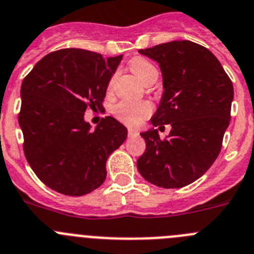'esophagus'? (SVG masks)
I'll use <instances>...</instances> for the list:
<instances>
[{
  "label": "esophagus",
  "mask_w": 254,
  "mask_h": 254,
  "mask_svg": "<svg viewBox=\"0 0 254 254\" xmlns=\"http://www.w3.org/2000/svg\"><path fill=\"white\" fill-rule=\"evenodd\" d=\"M127 135L129 136H136L139 135V131L135 129H127Z\"/></svg>",
  "instance_id": "esophagus-1"
}]
</instances>
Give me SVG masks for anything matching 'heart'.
<instances>
[{
    "label": "heart",
    "instance_id": "1",
    "mask_svg": "<svg viewBox=\"0 0 254 254\" xmlns=\"http://www.w3.org/2000/svg\"><path fill=\"white\" fill-rule=\"evenodd\" d=\"M129 67L131 72L138 77L139 79L145 83L152 78L158 77V70L154 67L153 63H150L148 59L134 58L129 63ZM114 83V77L109 82V90ZM153 113V105L149 101H131V100H123L118 102L113 107V114L119 122L127 127H139L145 119L149 118Z\"/></svg>",
    "mask_w": 254,
    "mask_h": 254
}]
</instances>
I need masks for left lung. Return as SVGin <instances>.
<instances>
[{"label": "left lung", "instance_id": "8db88e82", "mask_svg": "<svg viewBox=\"0 0 254 254\" xmlns=\"http://www.w3.org/2000/svg\"><path fill=\"white\" fill-rule=\"evenodd\" d=\"M139 53L158 62L163 76L164 92L150 122L172 129L164 139L157 129L141 132L147 148L138 171L155 186L180 189L218 158L230 122L233 83L216 57L193 42L164 43Z\"/></svg>", "mask_w": 254, "mask_h": 254}]
</instances>
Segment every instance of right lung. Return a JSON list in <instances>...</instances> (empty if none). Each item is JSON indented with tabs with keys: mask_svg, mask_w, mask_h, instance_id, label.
<instances>
[{
	"mask_svg": "<svg viewBox=\"0 0 254 254\" xmlns=\"http://www.w3.org/2000/svg\"><path fill=\"white\" fill-rule=\"evenodd\" d=\"M122 58L65 48L40 59L22 81L25 157L57 192L82 196L101 186L109 155L127 139V127L111 116L95 130L83 119L88 109L104 110L107 84Z\"/></svg>",
	"mask_w": 254,
	"mask_h": 254,
	"instance_id": "add662e5",
	"label": "right lung"
}]
</instances>
